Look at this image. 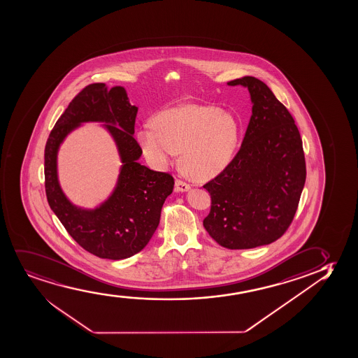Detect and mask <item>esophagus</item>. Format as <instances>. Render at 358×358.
<instances>
[{
	"label": "esophagus",
	"mask_w": 358,
	"mask_h": 358,
	"mask_svg": "<svg viewBox=\"0 0 358 358\" xmlns=\"http://www.w3.org/2000/svg\"><path fill=\"white\" fill-rule=\"evenodd\" d=\"M191 189V186L185 182V181L180 180V179H177L176 180V191L177 192H186V191H189Z\"/></svg>",
	"instance_id": "obj_1"
}]
</instances>
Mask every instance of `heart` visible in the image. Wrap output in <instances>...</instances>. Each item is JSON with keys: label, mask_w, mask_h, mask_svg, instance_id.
Here are the masks:
<instances>
[{"label": "heart", "mask_w": 358, "mask_h": 358, "mask_svg": "<svg viewBox=\"0 0 358 358\" xmlns=\"http://www.w3.org/2000/svg\"><path fill=\"white\" fill-rule=\"evenodd\" d=\"M241 123L230 111L217 106L181 104L155 115L152 126L136 131L145 157L167 167L178 152L191 177L206 180L227 169L235 159Z\"/></svg>", "instance_id": "obj_1"}]
</instances>
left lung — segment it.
Here are the masks:
<instances>
[{"instance_id": "1", "label": "left lung", "mask_w": 358, "mask_h": 358, "mask_svg": "<svg viewBox=\"0 0 358 358\" xmlns=\"http://www.w3.org/2000/svg\"><path fill=\"white\" fill-rule=\"evenodd\" d=\"M227 85L248 88L252 116L234 161L203 186L212 199L203 227L225 248H255L278 240L293 222L306 179L303 141L263 81L245 76Z\"/></svg>"}]
</instances>
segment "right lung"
Masks as SVG:
<instances>
[{
  "instance_id": "right-lung-1",
  "label": "right lung",
  "mask_w": 358,
  "mask_h": 358,
  "mask_svg": "<svg viewBox=\"0 0 358 358\" xmlns=\"http://www.w3.org/2000/svg\"><path fill=\"white\" fill-rule=\"evenodd\" d=\"M138 108L121 86L105 83L85 87L69 104L50 131L45 149V195L50 207L69 235L82 248L111 260L129 258L149 243L159 224L161 209L172 194L171 174L138 162L141 146L134 139ZM105 122L118 148L123 166L113 194L93 210L69 202L57 179V151L63 139L82 122Z\"/></svg>"
}]
</instances>
